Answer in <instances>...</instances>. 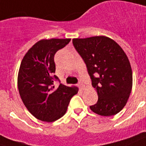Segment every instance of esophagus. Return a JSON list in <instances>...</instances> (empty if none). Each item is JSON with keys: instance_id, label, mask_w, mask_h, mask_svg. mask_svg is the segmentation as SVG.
Masks as SVG:
<instances>
[{"instance_id": "esophagus-1", "label": "esophagus", "mask_w": 146, "mask_h": 146, "mask_svg": "<svg viewBox=\"0 0 146 146\" xmlns=\"http://www.w3.org/2000/svg\"><path fill=\"white\" fill-rule=\"evenodd\" d=\"M78 87L80 88V90H83V89H84V83H83L82 81H79V82H78Z\"/></svg>"}]
</instances>
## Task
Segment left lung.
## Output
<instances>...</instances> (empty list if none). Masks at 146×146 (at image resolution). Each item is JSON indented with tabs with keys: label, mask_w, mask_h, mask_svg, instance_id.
Here are the masks:
<instances>
[{
	"label": "left lung",
	"mask_w": 146,
	"mask_h": 146,
	"mask_svg": "<svg viewBox=\"0 0 146 146\" xmlns=\"http://www.w3.org/2000/svg\"><path fill=\"white\" fill-rule=\"evenodd\" d=\"M72 43L97 91L98 99L91 110L104 116L117 114L127 103L133 84L127 55L115 41L104 36L73 38Z\"/></svg>",
	"instance_id": "obj_1"
}]
</instances>
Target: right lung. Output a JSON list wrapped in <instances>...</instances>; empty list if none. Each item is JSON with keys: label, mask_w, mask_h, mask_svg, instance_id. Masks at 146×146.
Segmentation results:
<instances>
[{"label": "right lung", "mask_w": 146, "mask_h": 146, "mask_svg": "<svg viewBox=\"0 0 146 146\" xmlns=\"http://www.w3.org/2000/svg\"><path fill=\"white\" fill-rule=\"evenodd\" d=\"M71 38L42 39L33 44L24 56L18 75V88L23 103L33 116L51 122L65 115L70 100L78 93L75 86L60 84L54 87V55Z\"/></svg>", "instance_id": "right-lung-1"}]
</instances>
